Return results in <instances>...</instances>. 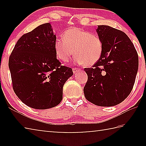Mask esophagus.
<instances>
[{
  "label": "esophagus",
  "instance_id": "esophagus-1",
  "mask_svg": "<svg viewBox=\"0 0 146 146\" xmlns=\"http://www.w3.org/2000/svg\"><path fill=\"white\" fill-rule=\"evenodd\" d=\"M80 71V70L79 68H73V71L74 73H77Z\"/></svg>",
  "mask_w": 146,
  "mask_h": 146
}]
</instances>
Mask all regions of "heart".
<instances>
[{"label": "heart", "instance_id": "1", "mask_svg": "<svg viewBox=\"0 0 146 146\" xmlns=\"http://www.w3.org/2000/svg\"><path fill=\"white\" fill-rule=\"evenodd\" d=\"M63 38H57L54 43L56 56L67 62L75 55L76 60L84 66H91L99 60L104 51V44L97 35L80 28L67 29Z\"/></svg>", "mask_w": 146, "mask_h": 146}]
</instances>
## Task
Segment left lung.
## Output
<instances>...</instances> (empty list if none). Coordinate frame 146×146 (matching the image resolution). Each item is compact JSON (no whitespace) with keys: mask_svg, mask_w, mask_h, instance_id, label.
<instances>
[{"mask_svg":"<svg viewBox=\"0 0 146 146\" xmlns=\"http://www.w3.org/2000/svg\"><path fill=\"white\" fill-rule=\"evenodd\" d=\"M104 51L92 68H85L88 78L84 88L86 99L98 106L110 107L123 102L134 86L138 56L134 45L123 31L98 26Z\"/></svg>","mask_w":146,"mask_h":146,"instance_id":"8db88e82","label":"left lung"}]
</instances>
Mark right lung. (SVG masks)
<instances>
[{
    "instance_id": "1",
    "label": "right lung",
    "mask_w": 146,
    "mask_h": 146,
    "mask_svg": "<svg viewBox=\"0 0 146 146\" xmlns=\"http://www.w3.org/2000/svg\"><path fill=\"white\" fill-rule=\"evenodd\" d=\"M56 35L49 23L23 35L9 58L15 93L24 104L36 110L58 105L63 86L73 75L71 68L62 66L54 48Z\"/></svg>"
}]
</instances>
